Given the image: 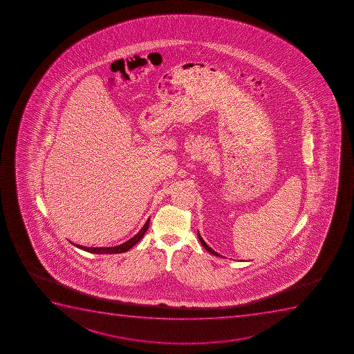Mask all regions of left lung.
I'll return each mask as SVG.
<instances>
[{
	"label": "left lung",
	"mask_w": 354,
	"mask_h": 354,
	"mask_svg": "<svg viewBox=\"0 0 354 354\" xmlns=\"http://www.w3.org/2000/svg\"><path fill=\"white\" fill-rule=\"evenodd\" d=\"M197 235H198V239H200L201 243H202V245H203L204 249H207V252H211L212 255L214 256H219V257H223V256L221 255V254H218V252H214V249H211L209 245L205 243V241H204L203 239H202V236H201L200 232L197 233Z\"/></svg>",
	"instance_id": "1"
}]
</instances>
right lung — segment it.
<instances>
[{
	"instance_id": "1",
	"label": "right lung",
	"mask_w": 354,
	"mask_h": 354,
	"mask_svg": "<svg viewBox=\"0 0 354 354\" xmlns=\"http://www.w3.org/2000/svg\"><path fill=\"white\" fill-rule=\"evenodd\" d=\"M149 223H150V218L147 219L142 230L135 236L129 239L128 241L124 242L122 245H116V247H99V248L98 247H95V248H92V247L75 245L73 242L71 243L76 245L77 248L83 249L85 252H92V254H120V252H126L127 250L133 248V245H136L137 242H140V239L143 238L145 232L147 231V227H149Z\"/></svg>"
}]
</instances>
